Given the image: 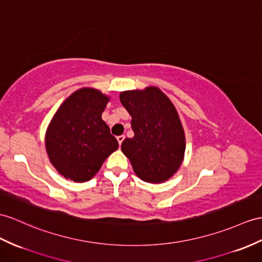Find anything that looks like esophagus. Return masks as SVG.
<instances>
[{"label": "esophagus", "instance_id": "obj_1", "mask_svg": "<svg viewBox=\"0 0 262 262\" xmlns=\"http://www.w3.org/2000/svg\"><path fill=\"white\" fill-rule=\"evenodd\" d=\"M124 138H125V137H124L123 135H122V136H118V137H117V140H118V142H119V144H120V145L122 144V142H123Z\"/></svg>", "mask_w": 262, "mask_h": 262}]
</instances>
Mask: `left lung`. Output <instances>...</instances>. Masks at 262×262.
Listing matches in <instances>:
<instances>
[{"label": "left lung", "instance_id": "left-lung-1", "mask_svg": "<svg viewBox=\"0 0 262 262\" xmlns=\"http://www.w3.org/2000/svg\"><path fill=\"white\" fill-rule=\"evenodd\" d=\"M120 101L131 116L135 137L121 149L140 179L161 183L173 176L183 161L186 138L174 105L157 86L123 91Z\"/></svg>", "mask_w": 262, "mask_h": 262}]
</instances>
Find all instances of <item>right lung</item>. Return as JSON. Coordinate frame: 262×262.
Listing matches in <instances>:
<instances>
[{
  "mask_svg": "<svg viewBox=\"0 0 262 262\" xmlns=\"http://www.w3.org/2000/svg\"><path fill=\"white\" fill-rule=\"evenodd\" d=\"M110 98L92 88H82L63 102L51 120L46 148L51 163L66 179L91 180L102 163L119 148L102 120Z\"/></svg>",
  "mask_w": 262,
  "mask_h": 262,
  "instance_id": "right-lung-1",
  "label": "right lung"
}]
</instances>
